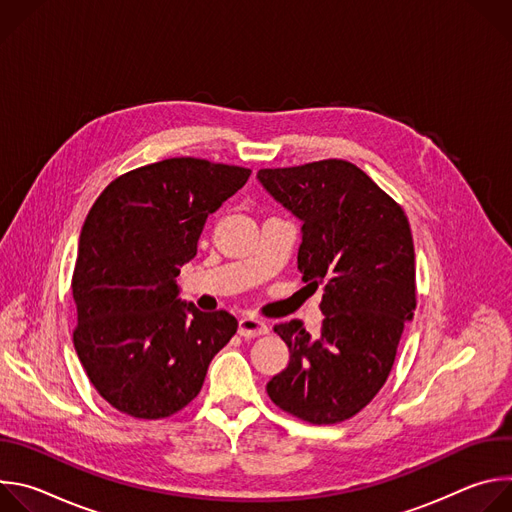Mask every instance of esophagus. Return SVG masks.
Returning <instances> with one entry per match:
<instances>
[{
    "label": "esophagus",
    "instance_id": "1",
    "mask_svg": "<svg viewBox=\"0 0 512 512\" xmlns=\"http://www.w3.org/2000/svg\"><path fill=\"white\" fill-rule=\"evenodd\" d=\"M267 332H269L267 324L257 320V318H241V322H239V334L243 338H257V336H263Z\"/></svg>",
    "mask_w": 512,
    "mask_h": 512
}]
</instances>
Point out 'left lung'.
Segmentation results:
<instances>
[{
    "instance_id": "left-lung-1",
    "label": "left lung",
    "mask_w": 512,
    "mask_h": 512,
    "mask_svg": "<svg viewBox=\"0 0 512 512\" xmlns=\"http://www.w3.org/2000/svg\"><path fill=\"white\" fill-rule=\"evenodd\" d=\"M257 178L304 223L298 269L308 287L324 291L318 336L298 320L273 328L289 364L267 395L312 425L346 421L383 389L417 306L407 214L346 160L263 168Z\"/></svg>"
}]
</instances>
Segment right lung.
I'll return each mask as SVG.
<instances>
[{"label":"right lung","mask_w":512,"mask_h":512,"mask_svg":"<svg viewBox=\"0 0 512 512\" xmlns=\"http://www.w3.org/2000/svg\"><path fill=\"white\" fill-rule=\"evenodd\" d=\"M243 166L168 158L117 176L95 200L72 273V342L97 393L135 419H164L202 389L237 332L225 310L180 304V267L210 212L249 180Z\"/></svg>","instance_id":"1"}]
</instances>
